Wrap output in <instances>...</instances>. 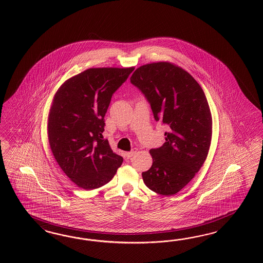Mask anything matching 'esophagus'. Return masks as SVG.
<instances>
[{
  "instance_id": "esophagus-1",
  "label": "esophagus",
  "mask_w": 263,
  "mask_h": 263,
  "mask_svg": "<svg viewBox=\"0 0 263 263\" xmlns=\"http://www.w3.org/2000/svg\"><path fill=\"white\" fill-rule=\"evenodd\" d=\"M137 152H138V148H133L131 152L126 153V156H127L128 158H130V157L134 156L136 153H137Z\"/></svg>"
}]
</instances>
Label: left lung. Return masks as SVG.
Wrapping results in <instances>:
<instances>
[{
	"label": "left lung",
	"instance_id": "8db88e82",
	"mask_svg": "<svg viewBox=\"0 0 263 263\" xmlns=\"http://www.w3.org/2000/svg\"><path fill=\"white\" fill-rule=\"evenodd\" d=\"M130 82L151 104L156 121L167 125L165 143L149 151L153 163L143 182L162 196H172L189 183L206 159L212 117L199 83L181 67L167 62L144 64Z\"/></svg>",
	"mask_w": 263,
	"mask_h": 263
}]
</instances>
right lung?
<instances>
[{
	"label": "right lung",
	"instance_id": "1",
	"mask_svg": "<svg viewBox=\"0 0 263 263\" xmlns=\"http://www.w3.org/2000/svg\"><path fill=\"white\" fill-rule=\"evenodd\" d=\"M134 67L88 68L66 80L54 96L48 117V140L59 166L80 188L108 183L123 158L102 133L114 92Z\"/></svg>",
	"mask_w": 263,
	"mask_h": 263
}]
</instances>
